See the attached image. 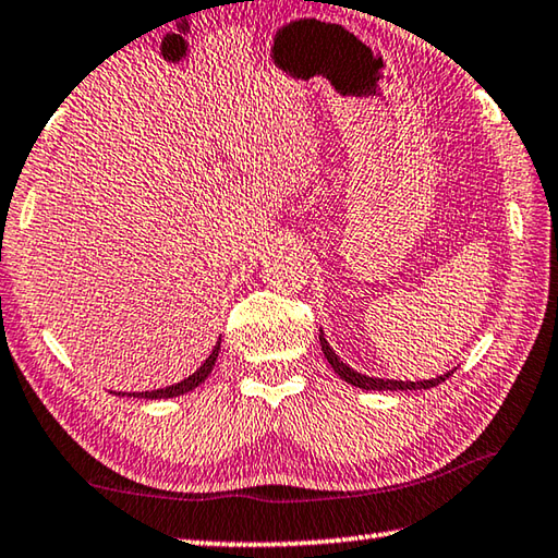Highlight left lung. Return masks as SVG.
Wrapping results in <instances>:
<instances>
[{
  "mask_svg": "<svg viewBox=\"0 0 558 558\" xmlns=\"http://www.w3.org/2000/svg\"><path fill=\"white\" fill-rule=\"evenodd\" d=\"M319 344H323V354L329 364H332L335 374L342 376L347 384L359 386V389H366V391H415V389H433V386H438L440 381H446L448 374L438 376V379H428V381H393V379H374V376H366V374H359L354 369H349L344 362H339V356L332 352V347L323 335V329H319Z\"/></svg>",
  "mask_w": 558,
  "mask_h": 558,
  "instance_id": "left-lung-1",
  "label": "left lung"
}]
</instances>
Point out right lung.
Instances as JSON below:
<instances>
[{
  "label": "right lung",
  "instance_id": "add662e5",
  "mask_svg": "<svg viewBox=\"0 0 558 558\" xmlns=\"http://www.w3.org/2000/svg\"><path fill=\"white\" fill-rule=\"evenodd\" d=\"M219 349H221V342H216V347L211 349L209 359H206V362H204V364L199 366V369H196L192 376H186L184 381H179V384H174V386H167V389L143 391V393H128V396H137V399H174V396H182V393H186V391L196 389V386L204 384L206 376L211 374L214 364H216V356H219ZM118 396H120V393H118ZM122 396H125V393H122Z\"/></svg>",
  "mask_w": 558,
  "mask_h": 558
}]
</instances>
